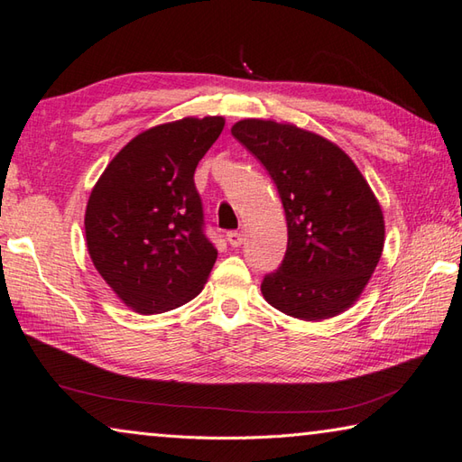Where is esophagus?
<instances>
[{
    "instance_id": "esophagus-1",
    "label": "esophagus",
    "mask_w": 462,
    "mask_h": 462,
    "mask_svg": "<svg viewBox=\"0 0 462 462\" xmlns=\"http://www.w3.org/2000/svg\"><path fill=\"white\" fill-rule=\"evenodd\" d=\"M226 240H228L232 248H238V246H242V242H244V232L230 230L228 234H226Z\"/></svg>"
}]
</instances>
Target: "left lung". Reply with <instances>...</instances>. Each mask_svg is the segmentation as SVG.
Here are the masks:
<instances>
[{"mask_svg":"<svg viewBox=\"0 0 462 462\" xmlns=\"http://www.w3.org/2000/svg\"><path fill=\"white\" fill-rule=\"evenodd\" d=\"M234 139L272 176L288 222L280 268L262 293L286 316L319 321L346 311L367 286L385 242L381 206L337 144L262 119L238 121Z\"/></svg>","mask_w":462,"mask_h":462,"instance_id":"left-lung-1","label":"left lung"}]
</instances>
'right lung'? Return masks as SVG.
I'll use <instances>...</instances> for the list:
<instances>
[{
	"instance_id": "obj_1",
	"label": "right lung",
	"mask_w": 462,
	"mask_h": 462,
	"mask_svg": "<svg viewBox=\"0 0 462 462\" xmlns=\"http://www.w3.org/2000/svg\"><path fill=\"white\" fill-rule=\"evenodd\" d=\"M222 116L152 126L123 146L87 202L85 236L97 272L131 310L151 316L200 293L218 250L204 234L194 171Z\"/></svg>"
}]
</instances>
